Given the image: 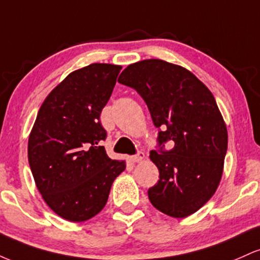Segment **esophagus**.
I'll return each mask as SVG.
<instances>
[{
    "mask_svg": "<svg viewBox=\"0 0 260 260\" xmlns=\"http://www.w3.org/2000/svg\"><path fill=\"white\" fill-rule=\"evenodd\" d=\"M144 157H145L144 153H143V151H138V153L134 155V156L131 157V160H132L133 162H139V161L144 160Z\"/></svg>",
    "mask_w": 260,
    "mask_h": 260,
    "instance_id": "obj_1",
    "label": "esophagus"
}]
</instances>
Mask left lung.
I'll return each instance as SVG.
<instances>
[{
    "label": "left lung",
    "mask_w": 260,
    "mask_h": 260,
    "mask_svg": "<svg viewBox=\"0 0 260 260\" xmlns=\"http://www.w3.org/2000/svg\"><path fill=\"white\" fill-rule=\"evenodd\" d=\"M118 83L137 90L159 128L150 159L160 180L149 188V201L169 216H189L213 197L222 176L228 129L215 98L192 72L162 59L129 64ZM168 141L174 147L165 151Z\"/></svg>",
    "instance_id": "8db88e82"
}]
</instances>
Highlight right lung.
Segmentation results:
<instances>
[{"label": "right lung", "mask_w": 260, "mask_h": 260, "mask_svg": "<svg viewBox=\"0 0 260 260\" xmlns=\"http://www.w3.org/2000/svg\"><path fill=\"white\" fill-rule=\"evenodd\" d=\"M121 66L92 63L68 74L39 110L28 142L32 177L45 203L64 220L82 222L105 207L124 161L107 156L100 115Z\"/></svg>", "instance_id": "right-lung-1"}]
</instances>
